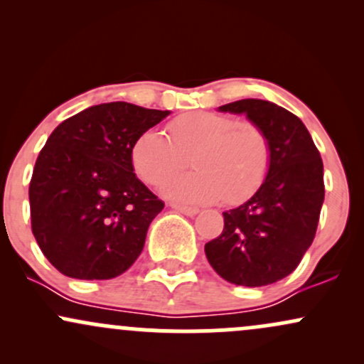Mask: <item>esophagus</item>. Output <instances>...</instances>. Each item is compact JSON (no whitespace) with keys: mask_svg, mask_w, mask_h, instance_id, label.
Instances as JSON below:
<instances>
[{"mask_svg":"<svg viewBox=\"0 0 364 364\" xmlns=\"http://www.w3.org/2000/svg\"><path fill=\"white\" fill-rule=\"evenodd\" d=\"M173 208L174 210H178V212H181V214H185V215H196L198 214V208L196 207H186V205H178V203H173Z\"/></svg>","mask_w":364,"mask_h":364,"instance_id":"1","label":"esophagus"}]
</instances>
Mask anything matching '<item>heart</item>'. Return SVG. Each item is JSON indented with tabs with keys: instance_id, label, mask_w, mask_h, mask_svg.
I'll return each mask as SVG.
<instances>
[{
	"instance_id": "b5f03b06",
	"label": "heart",
	"mask_w": 364,
	"mask_h": 364,
	"mask_svg": "<svg viewBox=\"0 0 364 364\" xmlns=\"http://www.w3.org/2000/svg\"><path fill=\"white\" fill-rule=\"evenodd\" d=\"M169 136L145 129L133 141L129 157L136 176L159 186L192 157L196 171L168 179L162 193L178 203L245 202L258 191L270 169L272 149L253 121H235L219 112L198 111L174 118Z\"/></svg>"
}]
</instances>
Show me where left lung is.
<instances>
[{
  "mask_svg": "<svg viewBox=\"0 0 364 364\" xmlns=\"http://www.w3.org/2000/svg\"><path fill=\"white\" fill-rule=\"evenodd\" d=\"M219 111L245 112L272 149L270 169L248 202L223 212V235L205 245L208 263L236 286H269L287 277L310 248L323 203V162L303 121L277 104L241 99Z\"/></svg>",
  "mask_w": 364,
  "mask_h": 364,
  "instance_id": "1",
  "label": "left lung"
}]
</instances>
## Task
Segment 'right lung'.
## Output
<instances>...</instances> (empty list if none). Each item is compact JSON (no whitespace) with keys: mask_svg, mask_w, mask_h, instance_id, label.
Returning a JSON list of instances; mask_svg holds the SVG:
<instances>
[{"mask_svg":"<svg viewBox=\"0 0 364 364\" xmlns=\"http://www.w3.org/2000/svg\"><path fill=\"white\" fill-rule=\"evenodd\" d=\"M169 111L129 102L92 106L58 124L28 186L32 232L63 275L118 277L145 245L164 202L133 173V141Z\"/></svg>","mask_w":364,"mask_h":364,"instance_id":"obj_1","label":"right lung"}]
</instances>
